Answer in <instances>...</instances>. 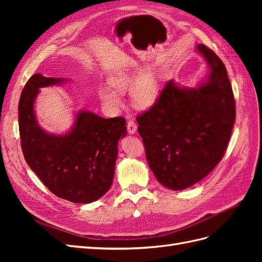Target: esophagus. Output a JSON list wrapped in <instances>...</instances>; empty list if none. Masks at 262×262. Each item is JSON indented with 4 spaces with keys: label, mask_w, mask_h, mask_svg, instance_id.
<instances>
[{
    "label": "esophagus",
    "mask_w": 262,
    "mask_h": 262,
    "mask_svg": "<svg viewBox=\"0 0 262 262\" xmlns=\"http://www.w3.org/2000/svg\"><path fill=\"white\" fill-rule=\"evenodd\" d=\"M126 128H128V132L130 134H134L137 132V129H138V125L137 123L134 122L132 119H129L128 120V123H126Z\"/></svg>",
    "instance_id": "34e87169"
}]
</instances>
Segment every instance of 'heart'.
Masks as SVG:
<instances>
[{
	"mask_svg": "<svg viewBox=\"0 0 262 262\" xmlns=\"http://www.w3.org/2000/svg\"><path fill=\"white\" fill-rule=\"evenodd\" d=\"M134 70H125L113 73L107 78L108 87H100L97 92L98 98L110 112H115L121 106V96L118 93H123L129 89V96L132 105L136 108L144 109L155 104L160 95V85L156 77L149 72L139 74Z\"/></svg>",
	"mask_w": 262,
	"mask_h": 262,
	"instance_id": "heart-1",
	"label": "heart"
}]
</instances>
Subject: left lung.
<instances>
[{
	"label": "left lung",
	"instance_id": "obj_1",
	"mask_svg": "<svg viewBox=\"0 0 262 262\" xmlns=\"http://www.w3.org/2000/svg\"><path fill=\"white\" fill-rule=\"evenodd\" d=\"M209 74L193 89L168 81L155 104L137 117L146 160L166 188L196 184L224 156L235 122V99L224 63L198 45Z\"/></svg>",
	"mask_w": 262,
	"mask_h": 262
}]
</instances>
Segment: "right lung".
<instances>
[{
    "label": "right lung",
    "mask_w": 262,
    "mask_h": 262,
    "mask_svg": "<svg viewBox=\"0 0 262 262\" xmlns=\"http://www.w3.org/2000/svg\"><path fill=\"white\" fill-rule=\"evenodd\" d=\"M66 81L37 73L26 83L18 104L21 149L30 169L53 194L74 203H91L112 187L118 142L126 134L125 119H105L81 110L68 133L46 132L35 114L37 95L42 87Z\"/></svg>",
    "instance_id": "add662e5"
}]
</instances>
